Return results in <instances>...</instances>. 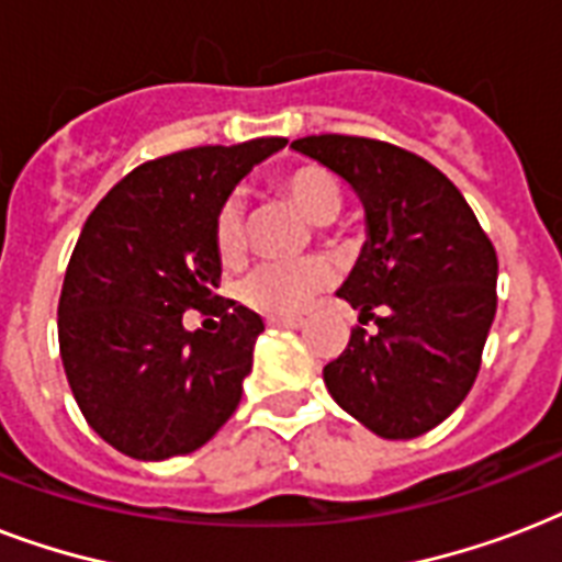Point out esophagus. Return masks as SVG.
<instances>
[{
    "mask_svg": "<svg viewBox=\"0 0 562 562\" xmlns=\"http://www.w3.org/2000/svg\"><path fill=\"white\" fill-rule=\"evenodd\" d=\"M306 324L300 315H268V326H285V329H300Z\"/></svg>",
    "mask_w": 562,
    "mask_h": 562,
    "instance_id": "esophagus-1",
    "label": "esophagus"
}]
</instances>
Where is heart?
I'll return each mask as SVG.
<instances>
[{"label":"heart","instance_id":"1","mask_svg":"<svg viewBox=\"0 0 562 562\" xmlns=\"http://www.w3.org/2000/svg\"><path fill=\"white\" fill-rule=\"evenodd\" d=\"M277 187L297 203L315 224H329L341 212V187L329 169L317 162H303L282 171ZM215 254L224 265H236L245 256L247 215L238 194L224 198L212 221ZM333 280V271L324 259H300V262H262L247 271L238 282V300L262 315H297L306 303L324 291Z\"/></svg>","mask_w":562,"mask_h":562}]
</instances>
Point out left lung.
<instances>
[{"instance_id": "8db88e82", "label": "left lung", "mask_w": 562, "mask_h": 562, "mask_svg": "<svg viewBox=\"0 0 562 562\" xmlns=\"http://www.w3.org/2000/svg\"><path fill=\"white\" fill-rule=\"evenodd\" d=\"M291 148L341 175L368 215V241L338 297L375 333L352 329L324 368L326 387L373 435H426L479 375L496 317V247L452 180L417 154L344 134Z\"/></svg>"}]
</instances>
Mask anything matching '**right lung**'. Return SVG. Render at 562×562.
<instances>
[{
    "label": "right lung",
    "instance_id": "obj_1",
    "mask_svg": "<svg viewBox=\"0 0 562 562\" xmlns=\"http://www.w3.org/2000/svg\"><path fill=\"white\" fill-rule=\"evenodd\" d=\"M289 139L201 145L136 166L83 224L57 303L66 379L92 431L136 461L201 449L241 402L262 317L215 294L221 201ZM220 315L212 334L182 312Z\"/></svg>",
    "mask_w": 562,
    "mask_h": 562
}]
</instances>
